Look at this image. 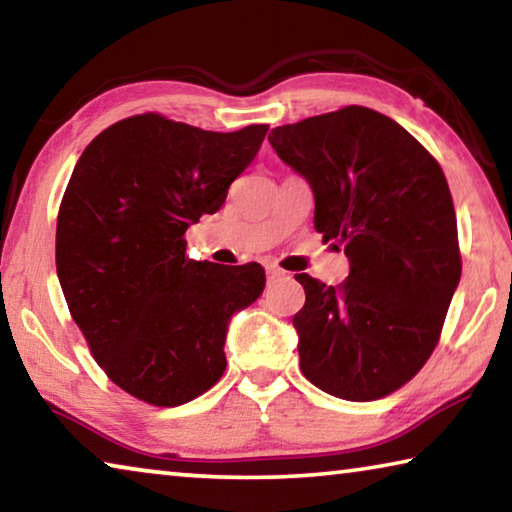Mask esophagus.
Wrapping results in <instances>:
<instances>
[{"label": "esophagus", "mask_w": 512, "mask_h": 512, "mask_svg": "<svg viewBox=\"0 0 512 512\" xmlns=\"http://www.w3.org/2000/svg\"><path fill=\"white\" fill-rule=\"evenodd\" d=\"M266 275H268V282H273V280H277V277H282L284 271H280V268H275V266H268Z\"/></svg>", "instance_id": "esophagus-1"}]
</instances>
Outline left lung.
I'll use <instances>...</instances> for the list:
<instances>
[{"instance_id":"8db88e82","label":"left lung","mask_w":512,"mask_h":512,"mask_svg":"<svg viewBox=\"0 0 512 512\" xmlns=\"http://www.w3.org/2000/svg\"><path fill=\"white\" fill-rule=\"evenodd\" d=\"M268 142L307 178L316 230L350 259L339 287L296 275L302 375L341 400L391 395L431 357L461 280L445 173L397 121L363 106L277 126Z\"/></svg>"}]
</instances>
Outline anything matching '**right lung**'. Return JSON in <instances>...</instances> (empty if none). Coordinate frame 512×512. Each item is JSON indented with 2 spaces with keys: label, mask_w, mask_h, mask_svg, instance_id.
Here are the masks:
<instances>
[{
  "label": "right lung",
  "mask_w": 512,
  "mask_h": 512,
  "mask_svg": "<svg viewBox=\"0 0 512 512\" xmlns=\"http://www.w3.org/2000/svg\"><path fill=\"white\" fill-rule=\"evenodd\" d=\"M266 131L144 112L108 126L76 162L58 210V280L94 361L137 400L180 406L210 391L230 316L262 296V266L189 259L185 232L219 210Z\"/></svg>",
  "instance_id": "add662e5"
}]
</instances>
